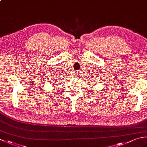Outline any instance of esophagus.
I'll return each mask as SVG.
<instances>
[{
    "label": "esophagus",
    "instance_id": "esophagus-1",
    "mask_svg": "<svg viewBox=\"0 0 147 147\" xmlns=\"http://www.w3.org/2000/svg\"><path fill=\"white\" fill-rule=\"evenodd\" d=\"M76 73V76H77V74H76L77 73Z\"/></svg>",
    "mask_w": 147,
    "mask_h": 147
}]
</instances>
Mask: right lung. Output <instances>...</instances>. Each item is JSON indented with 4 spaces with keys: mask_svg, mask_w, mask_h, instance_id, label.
I'll return each mask as SVG.
<instances>
[{
    "mask_svg": "<svg viewBox=\"0 0 147 147\" xmlns=\"http://www.w3.org/2000/svg\"><path fill=\"white\" fill-rule=\"evenodd\" d=\"M51 82H52V83H51V85H53V86H54V85H56V84H55V82H54V80H53V81H51Z\"/></svg>",
    "mask_w": 147,
    "mask_h": 147,
    "instance_id": "right-lung-1",
    "label": "right lung"
}]
</instances>
